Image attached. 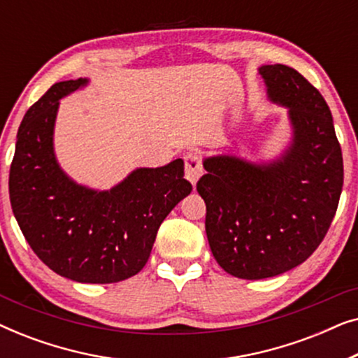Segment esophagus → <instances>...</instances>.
Returning <instances> with one entry per match:
<instances>
[{
  "label": "esophagus",
  "mask_w": 358,
  "mask_h": 358,
  "mask_svg": "<svg viewBox=\"0 0 358 358\" xmlns=\"http://www.w3.org/2000/svg\"><path fill=\"white\" fill-rule=\"evenodd\" d=\"M184 163H185V179L194 185L199 180L200 176L203 174V166H202V161H200V156L197 153H187L184 156Z\"/></svg>",
  "instance_id": "esophagus-1"
}]
</instances>
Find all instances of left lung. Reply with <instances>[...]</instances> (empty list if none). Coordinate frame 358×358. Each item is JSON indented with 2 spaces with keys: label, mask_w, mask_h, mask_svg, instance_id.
Segmentation results:
<instances>
[{
  "label": "left lung",
  "mask_w": 358,
  "mask_h": 358,
  "mask_svg": "<svg viewBox=\"0 0 358 358\" xmlns=\"http://www.w3.org/2000/svg\"><path fill=\"white\" fill-rule=\"evenodd\" d=\"M259 73L268 99L288 107L290 146L268 164L212 156L197 182L213 257L246 280L305 262L324 239L344 184L341 145L321 92L287 65H264Z\"/></svg>",
  "instance_id": "left-lung-1"
}]
</instances>
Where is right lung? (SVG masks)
<instances>
[{"instance_id":"right-lung-1","label":"right lung","mask_w":358,"mask_h":358,"mask_svg":"<svg viewBox=\"0 0 358 358\" xmlns=\"http://www.w3.org/2000/svg\"><path fill=\"white\" fill-rule=\"evenodd\" d=\"M87 80L55 83L26 112L9 169L19 228L41 261L81 283H114L145 267L159 224L192 190L184 161L140 168L110 190H92L63 173L53 153L60 99Z\"/></svg>"}]
</instances>
